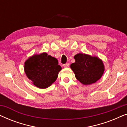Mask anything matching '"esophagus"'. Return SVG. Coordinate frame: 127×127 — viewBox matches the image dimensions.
Listing matches in <instances>:
<instances>
[{
	"label": "esophagus",
	"mask_w": 127,
	"mask_h": 127,
	"mask_svg": "<svg viewBox=\"0 0 127 127\" xmlns=\"http://www.w3.org/2000/svg\"><path fill=\"white\" fill-rule=\"evenodd\" d=\"M64 66L65 67H68L69 66V63H66L65 64H64Z\"/></svg>",
	"instance_id": "34e87169"
}]
</instances>
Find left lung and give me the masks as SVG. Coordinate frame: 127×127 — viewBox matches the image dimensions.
I'll return each instance as SVG.
<instances>
[{
	"instance_id": "obj_1",
	"label": "left lung",
	"mask_w": 127,
	"mask_h": 127,
	"mask_svg": "<svg viewBox=\"0 0 127 127\" xmlns=\"http://www.w3.org/2000/svg\"><path fill=\"white\" fill-rule=\"evenodd\" d=\"M75 62L70 65V68L75 77L84 85L94 83L102 77L104 66L100 59L85 54H78L74 56Z\"/></svg>"
}]
</instances>
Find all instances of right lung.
<instances>
[{
  "label": "right lung",
  "mask_w": 127,
  "mask_h": 127,
  "mask_svg": "<svg viewBox=\"0 0 127 127\" xmlns=\"http://www.w3.org/2000/svg\"><path fill=\"white\" fill-rule=\"evenodd\" d=\"M62 68L56 58L47 53L33 55L25 63L24 70L27 77L34 86L46 88L56 80Z\"/></svg>",
  "instance_id": "obj_1"
}]
</instances>
